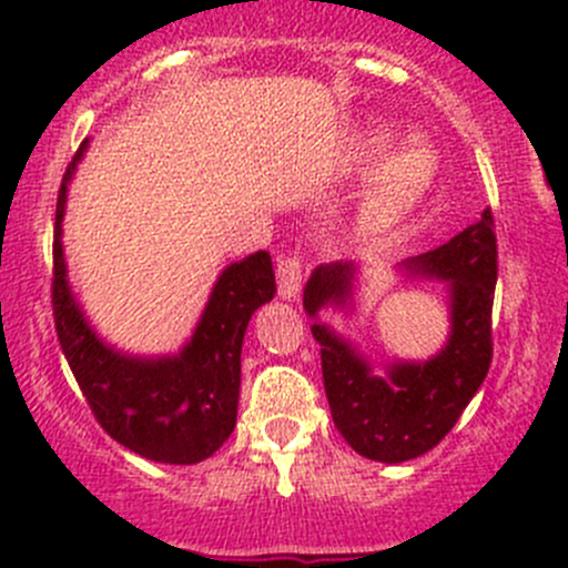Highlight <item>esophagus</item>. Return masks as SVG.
<instances>
[{
    "label": "esophagus",
    "instance_id": "34e87169",
    "mask_svg": "<svg viewBox=\"0 0 568 568\" xmlns=\"http://www.w3.org/2000/svg\"><path fill=\"white\" fill-rule=\"evenodd\" d=\"M302 288V261L296 255H285L277 261V291L283 300H296Z\"/></svg>",
    "mask_w": 568,
    "mask_h": 568
}]
</instances>
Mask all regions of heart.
Listing matches in <instances>:
<instances>
[{
	"label": "heart",
	"mask_w": 568,
	"mask_h": 568,
	"mask_svg": "<svg viewBox=\"0 0 568 568\" xmlns=\"http://www.w3.org/2000/svg\"><path fill=\"white\" fill-rule=\"evenodd\" d=\"M387 125H371L357 151V170L371 173L359 203V222L368 233L398 227L426 200L437 181L439 159L423 136L395 142Z\"/></svg>",
	"instance_id": "obj_1"
}]
</instances>
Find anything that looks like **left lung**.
<instances>
[{
	"instance_id": "1",
	"label": "left lung",
	"mask_w": 568,
	"mask_h": 568,
	"mask_svg": "<svg viewBox=\"0 0 568 568\" xmlns=\"http://www.w3.org/2000/svg\"><path fill=\"white\" fill-rule=\"evenodd\" d=\"M400 272L445 285L450 329L434 357L393 359L385 374H374L371 359L318 318L324 307L354 311L357 266L352 261L321 263L302 296L321 346L332 420L359 456L385 464L417 459L439 445L489 374L497 283L491 211L443 247L400 261Z\"/></svg>"
}]
</instances>
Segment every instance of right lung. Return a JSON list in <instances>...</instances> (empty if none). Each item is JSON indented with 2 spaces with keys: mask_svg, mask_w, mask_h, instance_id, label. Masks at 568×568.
I'll return each instance as SVG.
<instances>
[{
  "mask_svg": "<svg viewBox=\"0 0 568 568\" xmlns=\"http://www.w3.org/2000/svg\"><path fill=\"white\" fill-rule=\"evenodd\" d=\"M88 142L62 178L54 222V324L62 354L95 420L123 448L162 464H197L222 448L236 428L242 343L252 313L272 302V255L257 250L222 268L192 337L178 354L120 352L93 329L68 283L62 220L68 183Z\"/></svg>",
  "mask_w": 568,
  "mask_h": 568,
  "instance_id": "obj_1",
  "label": "right lung"
}]
</instances>
